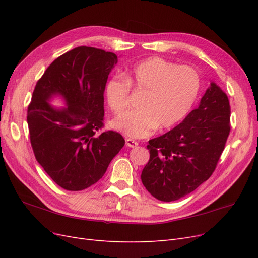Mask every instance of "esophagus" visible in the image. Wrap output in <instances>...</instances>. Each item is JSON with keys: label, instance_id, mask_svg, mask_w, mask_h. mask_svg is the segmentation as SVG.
Returning a JSON list of instances; mask_svg holds the SVG:
<instances>
[{"label": "esophagus", "instance_id": "esophagus-1", "mask_svg": "<svg viewBox=\"0 0 258 258\" xmlns=\"http://www.w3.org/2000/svg\"><path fill=\"white\" fill-rule=\"evenodd\" d=\"M126 144L129 147H136V146L139 145V142L136 141V140H134V139H129L128 138V139H126Z\"/></svg>", "mask_w": 258, "mask_h": 258}]
</instances>
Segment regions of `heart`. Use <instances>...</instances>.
Listing matches in <instances>:
<instances>
[{
    "instance_id": "b5f03b06",
    "label": "heart",
    "mask_w": 258,
    "mask_h": 258,
    "mask_svg": "<svg viewBox=\"0 0 258 258\" xmlns=\"http://www.w3.org/2000/svg\"><path fill=\"white\" fill-rule=\"evenodd\" d=\"M131 87L143 92L138 110L120 115L113 126L130 138H145L158 128L170 129L188 115L198 99L201 77L196 69L159 57L138 62L106 85V101L114 114L130 104Z\"/></svg>"
}]
</instances>
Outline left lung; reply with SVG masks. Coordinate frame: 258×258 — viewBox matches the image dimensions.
Segmentation results:
<instances>
[{
  "mask_svg": "<svg viewBox=\"0 0 258 258\" xmlns=\"http://www.w3.org/2000/svg\"><path fill=\"white\" fill-rule=\"evenodd\" d=\"M230 132L227 95L211 83L200 104L167 134L148 141L141 179L160 201H175L212 175Z\"/></svg>",
  "mask_w": 258,
  "mask_h": 258,
  "instance_id": "1",
  "label": "left lung"
}]
</instances>
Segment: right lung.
<instances>
[{
  "mask_svg": "<svg viewBox=\"0 0 258 258\" xmlns=\"http://www.w3.org/2000/svg\"><path fill=\"white\" fill-rule=\"evenodd\" d=\"M117 61L114 52L80 46L54 60L35 85L27 112L31 146L63 189L96 184L124 145L121 135L103 130L104 89ZM54 93L66 99L67 109L48 104Z\"/></svg>",
  "mask_w": 258,
  "mask_h": 258,
  "instance_id": "right-lung-1",
  "label": "right lung"
}]
</instances>
